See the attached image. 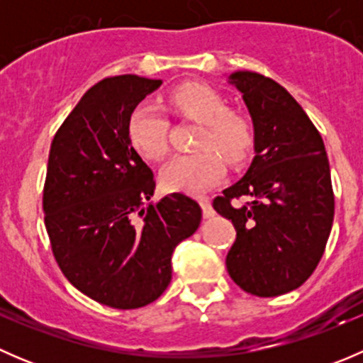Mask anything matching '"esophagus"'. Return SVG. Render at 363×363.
I'll return each mask as SVG.
<instances>
[{"label":"esophagus","instance_id":"34e87169","mask_svg":"<svg viewBox=\"0 0 363 363\" xmlns=\"http://www.w3.org/2000/svg\"><path fill=\"white\" fill-rule=\"evenodd\" d=\"M200 207H202V212H203V218H212L214 216V208H212L211 202H208V199H200Z\"/></svg>","mask_w":363,"mask_h":363}]
</instances>
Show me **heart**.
I'll list each match as a JSON object with an SVG mask.
<instances>
[{"instance_id":"b5f03b06","label":"heart","mask_w":363,"mask_h":363,"mask_svg":"<svg viewBox=\"0 0 363 363\" xmlns=\"http://www.w3.org/2000/svg\"><path fill=\"white\" fill-rule=\"evenodd\" d=\"M170 104L182 116L202 123L195 155H177L161 170V182L170 191L202 193L218 184L225 175L221 156L237 163L247 155L252 142L251 126L242 116L226 111V104L211 86L200 82L182 84L170 93ZM168 121L156 105L142 101L128 121L131 145L149 160L167 152Z\"/></svg>"}]
</instances>
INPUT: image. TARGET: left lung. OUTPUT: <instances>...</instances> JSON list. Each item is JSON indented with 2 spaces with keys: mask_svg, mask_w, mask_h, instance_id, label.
Wrapping results in <instances>:
<instances>
[{
  "mask_svg": "<svg viewBox=\"0 0 363 363\" xmlns=\"http://www.w3.org/2000/svg\"><path fill=\"white\" fill-rule=\"evenodd\" d=\"M252 121L255 156L240 181L214 200L237 239L226 255L230 277L256 296L296 290L323 256L334 221V191L323 140L296 100L272 79L228 75ZM248 202L237 206L233 199Z\"/></svg>",
  "mask_w": 363,
  "mask_h": 363,
  "instance_id": "left-lung-1",
  "label": "left lung"
}]
</instances>
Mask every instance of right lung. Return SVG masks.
I'll return each mask as SVG.
<instances>
[{"instance_id": "right-lung-1", "label": "right lung", "mask_w": 363, "mask_h": 363, "mask_svg": "<svg viewBox=\"0 0 363 363\" xmlns=\"http://www.w3.org/2000/svg\"><path fill=\"white\" fill-rule=\"evenodd\" d=\"M161 86L137 75L108 77L91 87L54 137L43 212L56 262L89 298L138 309L172 279V252L202 221L182 193L155 195L152 170L128 137L133 108Z\"/></svg>"}]
</instances>
